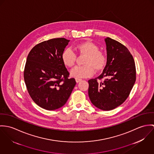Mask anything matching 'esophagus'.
Listing matches in <instances>:
<instances>
[{
    "mask_svg": "<svg viewBox=\"0 0 154 154\" xmlns=\"http://www.w3.org/2000/svg\"><path fill=\"white\" fill-rule=\"evenodd\" d=\"M82 79H75V82H76V83H79V82H82Z\"/></svg>",
    "mask_w": 154,
    "mask_h": 154,
    "instance_id": "esophagus-1",
    "label": "esophagus"
}]
</instances>
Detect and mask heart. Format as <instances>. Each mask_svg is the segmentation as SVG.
<instances>
[{"label": "heart", "instance_id": "obj_1", "mask_svg": "<svg viewBox=\"0 0 154 154\" xmlns=\"http://www.w3.org/2000/svg\"><path fill=\"white\" fill-rule=\"evenodd\" d=\"M77 52L82 55H85L83 66H77L71 71V75L77 79L91 77L94 69L102 71L106 65L107 58L104 52L99 51V47L96 44L86 41L77 44L75 47ZM63 64L67 67H72L75 63L76 55L71 49L67 48L61 54Z\"/></svg>", "mask_w": 154, "mask_h": 154}]
</instances>
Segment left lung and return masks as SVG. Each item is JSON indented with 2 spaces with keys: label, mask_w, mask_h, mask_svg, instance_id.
<instances>
[{
  "label": "left lung",
  "mask_w": 154,
  "mask_h": 154,
  "mask_svg": "<svg viewBox=\"0 0 154 154\" xmlns=\"http://www.w3.org/2000/svg\"><path fill=\"white\" fill-rule=\"evenodd\" d=\"M104 41L106 65L98 77L88 81V93L94 106L103 110H111L128 97L136 81V67L132 55L125 45L109 37ZM102 79L103 81L97 82Z\"/></svg>",
  "instance_id": "obj_1"
}]
</instances>
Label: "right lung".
Segmentation results:
<instances>
[{"label": "right lung", "mask_w": 154, "mask_h": 154, "mask_svg": "<svg viewBox=\"0 0 154 154\" xmlns=\"http://www.w3.org/2000/svg\"><path fill=\"white\" fill-rule=\"evenodd\" d=\"M69 40L54 38L42 42L29 52L24 69L28 91L39 107L54 110L63 106L76 85L61 60Z\"/></svg>", "instance_id": "obj_1"}]
</instances>
